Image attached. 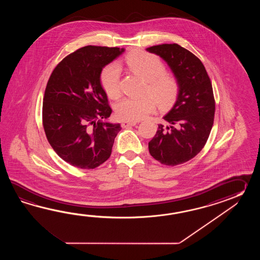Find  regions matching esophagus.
Returning a JSON list of instances; mask_svg holds the SVG:
<instances>
[{
	"mask_svg": "<svg viewBox=\"0 0 260 260\" xmlns=\"http://www.w3.org/2000/svg\"><path fill=\"white\" fill-rule=\"evenodd\" d=\"M137 124V122H122V128H126L129 127V126H135Z\"/></svg>",
	"mask_w": 260,
	"mask_h": 260,
	"instance_id": "1",
	"label": "esophagus"
}]
</instances>
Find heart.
Listing matches in <instances>:
<instances>
[{
	"instance_id": "1",
	"label": "heart",
	"mask_w": 260,
	"mask_h": 260,
	"mask_svg": "<svg viewBox=\"0 0 260 260\" xmlns=\"http://www.w3.org/2000/svg\"><path fill=\"white\" fill-rule=\"evenodd\" d=\"M125 62L131 72L143 79L146 83L145 92L153 96L159 105L167 107L176 100L179 93V83L175 76L166 73V65L159 56L140 51L128 55ZM120 78V68L116 63L107 65L101 72L100 83L111 99H116L121 94ZM153 98L146 94L122 99L115 106L117 117L130 122L143 119L156 108Z\"/></svg>"
}]
</instances>
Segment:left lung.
I'll return each instance as SVG.
<instances>
[{
    "label": "left lung",
    "mask_w": 260,
    "mask_h": 260,
    "mask_svg": "<svg viewBox=\"0 0 260 260\" xmlns=\"http://www.w3.org/2000/svg\"><path fill=\"white\" fill-rule=\"evenodd\" d=\"M146 50L160 55L179 83L177 101L164 116L166 123L158 124L149 142V153L162 165H181L198 154L209 138L216 109L210 78L202 61L179 44Z\"/></svg>",
    "instance_id": "left-lung-1"
}]
</instances>
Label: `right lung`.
Here are the masks:
<instances>
[{"mask_svg":"<svg viewBox=\"0 0 260 260\" xmlns=\"http://www.w3.org/2000/svg\"><path fill=\"white\" fill-rule=\"evenodd\" d=\"M124 52L118 47H82L61 61L44 92L43 125L61 159L94 169L110 158L120 123L108 122L111 109L100 83L103 68Z\"/></svg>","mask_w":260,"mask_h":260,"instance_id":"obj_1","label":"right lung"}]
</instances>
